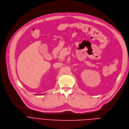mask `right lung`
I'll return each instance as SVG.
<instances>
[{
	"label": "right lung",
	"mask_w": 129,
	"mask_h": 129,
	"mask_svg": "<svg viewBox=\"0 0 129 129\" xmlns=\"http://www.w3.org/2000/svg\"><path fill=\"white\" fill-rule=\"evenodd\" d=\"M44 94H45V93H43V94H41V95H44Z\"/></svg>",
	"instance_id": "obj_1"
}]
</instances>
